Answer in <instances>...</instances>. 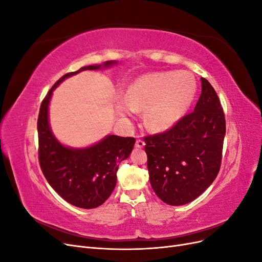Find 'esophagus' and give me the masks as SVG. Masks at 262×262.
Segmentation results:
<instances>
[{
  "mask_svg": "<svg viewBox=\"0 0 262 262\" xmlns=\"http://www.w3.org/2000/svg\"><path fill=\"white\" fill-rule=\"evenodd\" d=\"M144 145H145V142H144L143 140H141V139L137 140V143H136V146H137L138 148H142V147H144Z\"/></svg>",
  "mask_w": 262,
  "mask_h": 262,
  "instance_id": "1",
  "label": "esophagus"
}]
</instances>
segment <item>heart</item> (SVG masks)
<instances>
[{
    "mask_svg": "<svg viewBox=\"0 0 262 262\" xmlns=\"http://www.w3.org/2000/svg\"><path fill=\"white\" fill-rule=\"evenodd\" d=\"M196 94V82L191 73L166 71L141 75L128 92L117 99L122 117L146 109L145 122L150 130H166L186 116Z\"/></svg>",
    "mask_w": 262,
    "mask_h": 262,
    "instance_id": "1",
    "label": "heart"
}]
</instances>
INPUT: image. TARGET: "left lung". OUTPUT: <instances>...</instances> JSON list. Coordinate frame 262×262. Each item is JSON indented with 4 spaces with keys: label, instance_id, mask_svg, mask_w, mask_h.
<instances>
[{
    "label": "left lung",
    "instance_id": "1",
    "mask_svg": "<svg viewBox=\"0 0 262 262\" xmlns=\"http://www.w3.org/2000/svg\"><path fill=\"white\" fill-rule=\"evenodd\" d=\"M193 113L164 133L144 139L149 182L169 205L196 199L216 178L225 137V117L216 92L201 77Z\"/></svg>",
    "mask_w": 262,
    "mask_h": 262
}]
</instances>
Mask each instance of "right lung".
<instances>
[{"instance_id": "add662e5", "label": "right lung", "mask_w": 262, "mask_h": 262, "mask_svg": "<svg viewBox=\"0 0 262 262\" xmlns=\"http://www.w3.org/2000/svg\"><path fill=\"white\" fill-rule=\"evenodd\" d=\"M117 63L110 60L63 75L47 94L39 110L37 129L41 170L55 192L77 208L94 209L108 199L117 184L119 164L130 156L136 140L108 134L97 143L86 147L62 144L54 137L49 123L52 93L68 77L86 70L107 69Z\"/></svg>"}]
</instances>
